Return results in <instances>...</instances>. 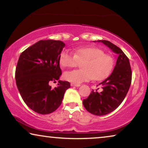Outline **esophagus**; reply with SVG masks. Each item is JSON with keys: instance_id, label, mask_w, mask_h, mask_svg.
Returning <instances> with one entry per match:
<instances>
[{"instance_id": "esophagus-1", "label": "esophagus", "mask_w": 148, "mask_h": 148, "mask_svg": "<svg viewBox=\"0 0 148 148\" xmlns=\"http://www.w3.org/2000/svg\"><path fill=\"white\" fill-rule=\"evenodd\" d=\"M71 86H75V87H79L81 85L80 84H73V83H71Z\"/></svg>"}]
</instances>
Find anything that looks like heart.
Returning <instances> with one entry per match:
<instances>
[{
    "label": "heart",
    "mask_w": 148,
    "mask_h": 148,
    "mask_svg": "<svg viewBox=\"0 0 148 148\" xmlns=\"http://www.w3.org/2000/svg\"><path fill=\"white\" fill-rule=\"evenodd\" d=\"M60 64L63 67H73L82 62L81 70L68 71L64 73V78L73 84H79L84 82L102 80L109 76L114 67V60L110 54L93 46L75 48L73 54L63 50L59 56Z\"/></svg>",
    "instance_id": "heart-1"
}]
</instances>
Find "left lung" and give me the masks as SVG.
<instances>
[{"mask_svg": "<svg viewBox=\"0 0 148 148\" xmlns=\"http://www.w3.org/2000/svg\"><path fill=\"white\" fill-rule=\"evenodd\" d=\"M98 42L110 48L118 54V58L112 74L99 84L102 91L93 90L88 98L83 100V104L88 112L103 116L114 111L122 103L130 88L132 73L129 58L120 48L107 40Z\"/></svg>", "mask_w": 148, "mask_h": 148, "instance_id": "8db88e82", "label": "left lung"}]
</instances>
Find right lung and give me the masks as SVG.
Instances as JSON below:
<instances>
[{"instance_id": "add662e5", "label": "right lung", "mask_w": 148, "mask_h": 148, "mask_svg": "<svg viewBox=\"0 0 148 148\" xmlns=\"http://www.w3.org/2000/svg\"><path fill=\"white\" fill-rule=\"evenodd\" d=\"M65 46L60 40H40L20 55L15 71L18 90L26 105L34 112L50 114L61 104L70 83L58 80L62 72L59 56ZM58 80L52 88L51 82Z\"/></svg>"}]
</instances>
